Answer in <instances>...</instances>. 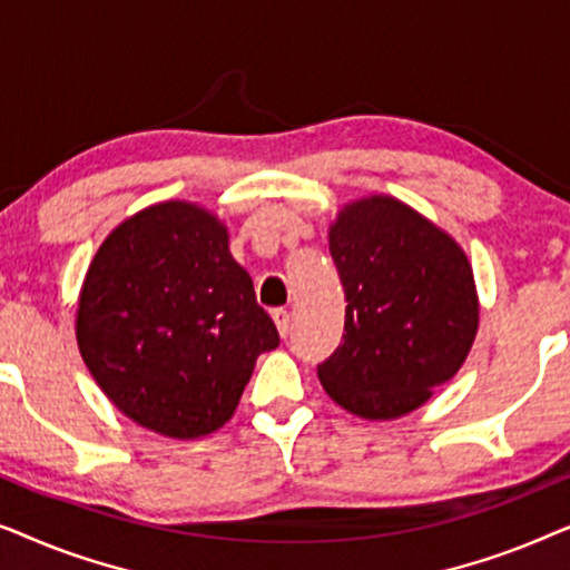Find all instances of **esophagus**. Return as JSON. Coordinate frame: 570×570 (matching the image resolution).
Instances as JSON below:
<instances>
[{
    "mask_svg": "<svg viewBox=\"0 0 570 570\" xmlns=\"http://www.w3.org/2000/svg\"><path fill=\"white\" fill-rule=\"evenodd\" d=\"M272 318H275V324H277V332H279V337H287V334H291V314H287L285 308H275L272 311Z\"/></svg>",
    "mask_w": 570,
    "mask_h": 570,
    "instance_id": "1",
    "label": "esophagus"
}]
</instances>
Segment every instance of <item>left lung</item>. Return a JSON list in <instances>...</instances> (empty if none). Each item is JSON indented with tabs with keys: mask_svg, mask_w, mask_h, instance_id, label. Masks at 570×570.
Here are the masks:
<instances>
[{
	"mask_svg": "<svg viewBox=\"0 0 570 570\" xmlns=\"http://www.w3.org/2000/svg\"><path fill=\"white\" fill-rule=\"evenodd\" d=\"M345 334L318 365L324 392L363 420L410 415L470 355L480 298L464 248L389 194L347 202L330 223Z\"/></svg>",
	"mask_w": 570,
	"mask_h": 570,
	"instance_id": "8db88e82",
	"label": "left lung"
}]
</instances>
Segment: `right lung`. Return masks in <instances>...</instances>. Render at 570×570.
<instances>
[{"mask_svg":"<svg viewBox=\"0 0 570 570\" xmlns=\"http://www.w3.org/2000/svg\"><path fill=\"white\" fill-rule=\"evenodd\" d=\"M228 240L207 207L168 199L116 225L85 272L82 361L116 410L166 439L228 423L256 357L279 345Z\"/></svg>","mask_w":570,"mask_h":570,"instance_id":"1","label":"right lung"}]
</instances>
